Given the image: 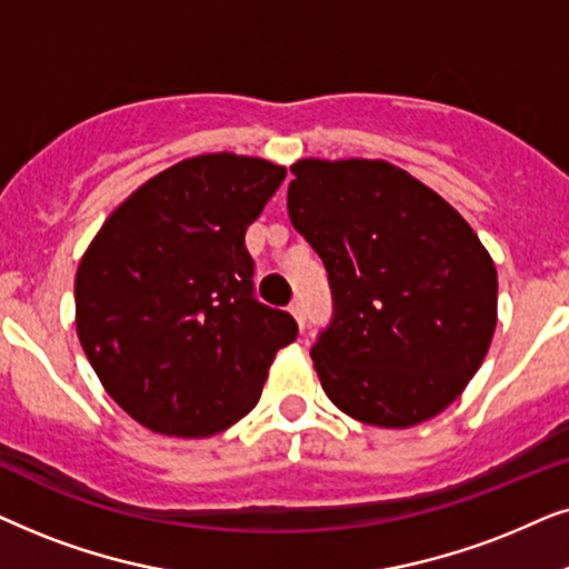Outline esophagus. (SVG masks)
Returning <instances> with one entry per match:
<instances>
[{"label": "esophagus", "instance_id": "1", "mask_svg": "<svg viewBox=\"0 0 569 569\" xmlns=\"http://www.w3.org/2000/svg\"><path fill=\"white\" fill-rule=\"evenodd\" d=\"M289 312L293 315V320H297L299 330H305V307H301V301H293V305L289 307Z\"/></svg>", "mask_w": 569, "mask_h": 569}]
</instances>
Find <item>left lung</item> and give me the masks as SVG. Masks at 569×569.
Returning a JSON list of instances; mask_svg holds the SVG:
<instances>
[{"mask_svg": "<svg viewBox=\"0 0 569 569\" xmlns=\"http://www.w3.org/2000/svg\"><path fill=\"white\" fill-rule=\"evenodd\" d=\"M293 229L322 257L332 322L312 348L340 411L382 429L442 413L497 328V268L463 216L388 161L301 158Z\"/></svg>", "mask_w": 569, "mask_h": 569, "instance_id": "left-lung-1", "label": "left lung"}]
</instances>
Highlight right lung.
Returning <instances> with one entry per match:
<instances>
[{"mask_svg":"<svg viewBox=\"0 0 569 569\" xmlns=\"http://www.w3.org/2000/svg\"><path fill=\"white\" fill-rule=\"evenodd\" d=\"M286 166L237 153L184 158L134 189L74 276V325L103 390L166 437H213L252 411L289 312L254 299L247 226Z\"/></svg>","mask_w":569,"mask_h":569,"instance_id":"right-lung-1","label":"right lung"}]
</instances>
